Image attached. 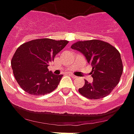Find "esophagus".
<instances>
[{
    "label": "esophagus",
    "instance_id": "34e87169",
    "mask_svg": "<svg viewBox=\"0 0 134 134\" xmlns=\"http://www.w3.org/2000/svg\"><path fill=\"white\" fill-rule=\"evenodd\" d=\"M70 76H71L72 79H76V78H77V76H75V75H73V74H70Z\"/></svg>",
    "mask_w": 134,
    "mask_h": 134
}]
</instances>
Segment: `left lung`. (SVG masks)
Here are the masks:
<instances>
[{"mask_svg":"<svg viewBox=\"0 0 134 134\" xmlns=\"http://www.w3.org/2000/svg\"><path fill=\"white\" fill-rule=\"evenodd\" d=\"M71 48L81 53L92 66L93 82L85 81L79 93L90 99L109 95L117 85L123 71L120 53L111 44L100 40L78 41Z\"/></svg>","mask_w":134,"mask_h":134,"instance_id":"1","label":"left lung"}]
</instances>
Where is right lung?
Masks as SVG:
<instances>
[{
  "label": "right lung",
  "instance_id": "obj_1",
  "mask_svg": "<svg viewBox=\"0 0 134 134\" xmlns=\"http://www.w3.org/2000/svg\"><path fill=\"white\" fill-rule=\"evenodd\" d=\"M68 44L65 40L41 38L21 44L12 58L13 74L25 92L34 96L51 93L58 87L62 75L49 71V63Z\"/></svg>",
  "mask_w": 134,
  "mask_h": 134
}]
</instances>
